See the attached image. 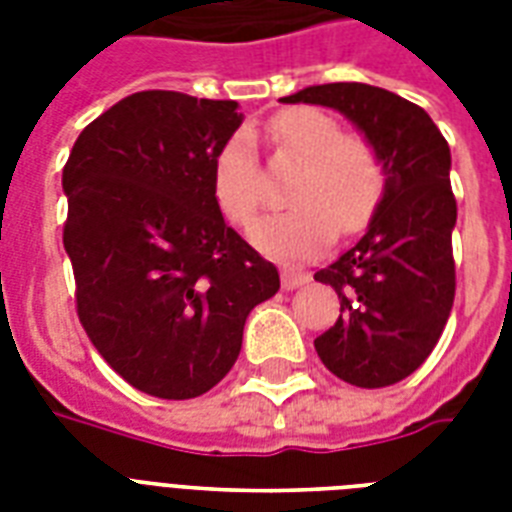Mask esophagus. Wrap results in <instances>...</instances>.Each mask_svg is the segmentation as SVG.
Here are the masks:
<instances>
[{
  "instance_id": "1",
  "label": "esophagus",
  "mask_w": 512,
  "mask_h": 512,
  "mask_svg": "<svg viewBox=\"0 0 512 512\" xmlns=\"http://www.w3.org/2000/svg\"><path fill=\"white\" fill-rule=\"evenodd\" d=\"M311 281V276L303 271H292V268H284L281 271V287L284 289H297L303 287V284H308Z\"/></svg>"
}]
</instances>
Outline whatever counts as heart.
I'll list each match as a JSON object with an SVG mask.
<instances>
[{"instance_id": "b5f03b06", "label": "heart", "mask_w": 512, "mask_h": 512, "mask_svg": "<svg viewBox=\"0 0 512 512\" xmlns=\"http://www.w3.org/2000/svg\"><path fill=\"white\" fill-rule=\"evenodd\" d=\"M268 138L276 159L297 164L289 180L287 212L263 217L249 239L281 263L321 255L342 233L361 231L385 193V164L361 135H345L335 116L319 108H287L273 116ZM212 193L231 223L249 225L260 209V170L249 132L225 140L212 164Z\"/></svg>"}]
</instances>
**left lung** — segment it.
I'll use <instances>...</instances> for the list:
<instances>
[{
	"mask_svg": "<svg viewBox=\"0 0 512 512\" xmlns=\"http://www.w3.org/2000/svg\"><path fill=\"white\" fill-rule=\"evenodd\" d=\"M281 103L335 108L385 164V193L366 233L313 276L340 297V319L313 345L329 372L356 388L401 382L436 348L452 313L449 143L420 106L372 84H316Z\"/></svg>",
	"mask_w": 512,
	"mask_h": 512,
	"instance_id": "left-lung-1",
	"label": "left lung"
}]
</instances>
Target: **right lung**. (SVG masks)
I'll return each instance as SVG.
<instances>
[{
  "label": "right lung",
  "mask_w": 512,
  "mask_h": 512,
  "mask_svg": "<svg viewBox=\"0 0 512 512\" xmlns=\"http://www.w3.org/2000/svg\"><path fill=\"white\" fill-rule=\"evenodd\" d=\"M236 100L146 90L87 124L63 167V225L84 332L132 388L196 398L231 372L276 265L223 220L212 164Z\"/></svg>",
  "instance_id": "right-lung-1"
}]
</instances>
